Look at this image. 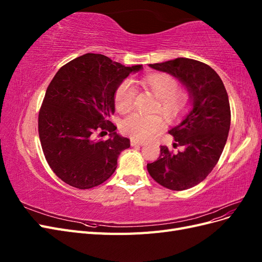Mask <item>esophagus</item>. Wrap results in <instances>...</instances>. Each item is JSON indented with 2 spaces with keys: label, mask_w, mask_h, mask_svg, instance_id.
Wrapping results in <instances>:
<instances>
[{
  "label": "esophagus",
  "mask_w": 262,
  "mask_h": 262,
  "mask_svg": "<svg viewBox=\"0 0 262 262\" xmlns=\"http://www.w3.org/2000/svg\"><path fill=\"white\" fill-rule=\"evenodd\" d=\"M145 144V142L144 141H141V140H138V139H131V145L132 146H137V145H140V146H142V145H144Z\"/></svg>",
  "instance_id": "obj_1"
}]
</instances>
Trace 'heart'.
<instances>
[{"label":"heart","instance_id":"b5f03b06","mask_svg":"<svg viewBox=\"0 0 262 262\" xmlns=\"http://www.w3.org/2000/svg\"><path fill=\"white\" fill-rule=\"evenodd\" d=\"M142 84L150 90L161 99V112L169 118L178 117L189 108V96L184 92H176L178 83L175 77L167 73L149 74ZM137 96L136 86L129 80L123 81L115 94V105L119 112L125 114L133 108ZM163 126V120L157 115H142L134 113L126 117L122 122V130L133 139L146 140L152 138Z\"/></svg>","mask_w":262,"mask_h":262}]
</instances>
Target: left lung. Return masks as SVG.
I'll return each mask as SVG.
<instances>
[{
    "label": "left lung",
    "instance_id": "8db88e82",
    "mask_svg": "<svg viewBox=\"0 0 262 262\" xmlns=\"http://www.w3.org/2000/svg\"><path fill=\"white\" fill-rule=\"evenodd\" d=\"M154 70L168 73L186 87L191 108L182 120L169 130L172 153L161 146L157 161L147 164V170L163 187L186 190L200 184L212 171L226 144L231 108L227 92L219 74L204 63L188 59L149 64Z\"/></svg>",
    "mask_w": 262,
    "mask_h": 262
}]
</instances>
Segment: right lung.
I'll return each instance as SVG.
<instances>
[{
  "mask_svg": "<svg viewBox=\"0 0 262 262\" xmlns=\"http://www.w3.org/2000/svg\"><path fill=\"white\" fill-rule=\"evenodd\" d=\"M142 66L124 67L104 54L86 53L63 66L47 89L38 131L47 162L66 184L90 189L106 181L117 168L130 140L109 121L115 94L124 78ZM109 130L106 141L97 132Z\"/></svg>",
  "mask_w": 262,
  "mask_h": 262,
  "instance_id": "1",
  "label": "right lung"
}]
</instances>
